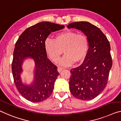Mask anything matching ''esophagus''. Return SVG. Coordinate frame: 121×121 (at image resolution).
<instances>
[{"instance_id": "obj_1", "label": "esophagus", "mask_w": 121, "mask_h": 121, "mask_svg": "<svg viewBox=\"0 0 121 121\" xmlns=\"http://www.w3.org/2000/svg\"><path fill=\"white\" fill-rule=\"evenodd\" d=\"M64 68H62V67H60V66H58V69H57V70H58V72H60L61 71H62V70L64 69Z\"/></svg>"}]
</instances>
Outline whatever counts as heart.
<instances>
[{
  "label": "heart",
  "instance_id": "heart-1",
  "mask_svg": "<svg viewBox=\"0 0 121 121\" xmlns=\"http://www.w3.org/2000/svg\"><path fill=\"white\" fill-rule=\"evenodd\" d=\"M45 51L52 61L56 62L63 52L66 53L59 61L63 65H70L76 63H81L87 56L89 50V42L84 35L78 34L71 31L59 32L55 39L48 38L44 42Z\"/></svg>",
  "mask_w": 121,
  "mask_h": 121
}]
</instances>
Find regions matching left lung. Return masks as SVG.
<instances>
[{
	"label": "left lung",
	"instance_id": "obj_1",
	"mask_svg": "<svg viewBox=\"0 0 121 121\" xmlns=\"http://www.w3.org/2000/svg\"><path fill=\"white\" fill-rule=\"evenodd\" d=\"M67 27L81 31L89 42L88 53L83 64L70 71V92L78 99L91 100L107 84L112 64L110 43L101 30L88 22L72 23Z\"/></svg>",
	"mask_w": 121,
	"mask_h": 121
}]
</instances>
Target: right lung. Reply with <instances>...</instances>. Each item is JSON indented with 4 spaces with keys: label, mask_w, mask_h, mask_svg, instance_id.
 Listing matches in <instances>:
<instances>
[{
    "label": "right lung",
    "mask_w": 121,
    "mask_h": 121,
    "mask_svg": "<svg viewBox=\"0 0 121 121\" xmlns=\"http://www.w3.org/2000/svg\"><path fill=\"white\" fill-rule=\"evenodd\" d=\"M64 27L51 22H40L26 29L16 42L12 64L13 76L18 91L29 101L42 102L52 92L59 73L57 66L47 57L44 44L50 33ZM27 59L35 63L34 79L30 84L23 82L21 77L22 66Z\"/></svg>",
    "instance_id": "obj_1"
}]
</instances>
